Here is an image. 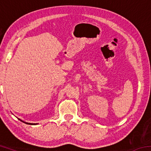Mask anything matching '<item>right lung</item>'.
Segmentation results:
<instances>
[{
	"mask_svg": "<svg viewBox=\"0 0 151 151\" xmlns=\"http://www.w3.org/2000/svg\"><path fill=\"white\" fill-rule=\"evenodd\" d=\"M20 120V119H19ZM20 121H21V120H20ZM22 122H24V123H26V124H33V123H28V122H24V121H21Z\"/></svg>",
	"mask_w": 151,
	"mask_h": 151,
	"instance_id": "1",
	"label": "right lung"
}]
</instances>
